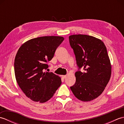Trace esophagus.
I'll return each instance as SVG.
<instances>
[{"mask_svg": "<svg viewBox=\"0 0 124 124\" xmlns=\"http://www.w3.org/2000/svg\"><path fill=\"white\" fill-rule=\"evenodd\" d=\"M67 75H63V76H62V78H63V79H65V78H67Z\"/></svg>", "mask_w": 124, "mask_h": 124, "instance_id": "1", "label": "esophagus"}]
</instances>
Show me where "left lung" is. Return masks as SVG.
Here are the masks:
<instances>
[{"mask_svg": "<svg viewBox=\"0 0 124 124\" xmlns=\"http://www.w3.org/2000/svg\"><path fill=\"white\" fill-rule=\"evenodd\" d=\"M76 56L78 70L75 73L74 85L70 89L82 101L97 98L104 90L111 77V65L103 42L86 35H73L69 37Z\"/></svg>", "mask_w": 124, "mask_h": 124, "instance_id": "obj_1", "label": "left lung"}]
</instances>
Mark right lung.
I'll list each match as a JSON object with an SVG mask.
<instances>
[{"label":"right lung","mask_w":124,"mask_h":124,"mask_svg":"<svg viewBox=\"0 0 124 124\" xmlns=\"http://www.w3.org/2000/svg\"><path fill=\"white\" fill-rule=\"evenodd\" d=\"M63 40L60 36L40 37L25 42L18 49L14 61L15 78L23 93L32 101H48L61 84L59 76L44 71Z\"/></svg>","instance_id":"1"}]
</instances>
